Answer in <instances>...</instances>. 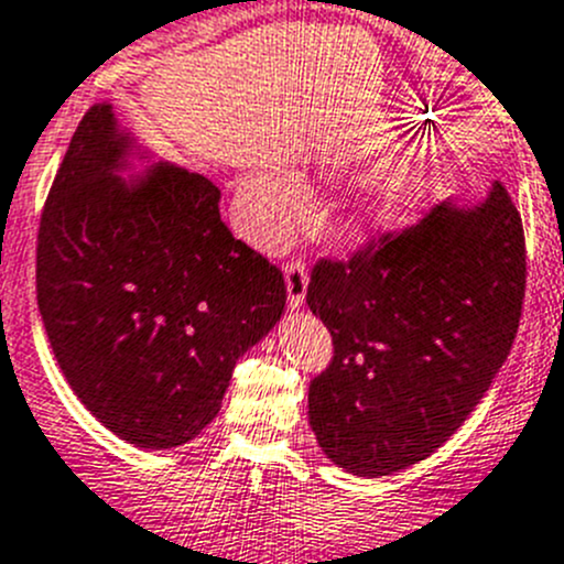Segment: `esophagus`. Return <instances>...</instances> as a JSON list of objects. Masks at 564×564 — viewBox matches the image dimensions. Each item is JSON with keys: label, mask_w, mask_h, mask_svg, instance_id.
I'll return each mask as SVG.
<instances>
[{"label": "esophagus", "mask_w": 564, "mask_h": 564, "mask_svg": "<svg viewBox=\"0 0 564 564\" xmlns=\"http://www.w3.org/2000/svg\"><path fill=\"white\" fill-rule=\"evenodd\" d=\"M283 275H286L289 305L300 308L305 300V289H308V267H305L303 259H289L286 267H283Z\"/></svg>", "instance_id": "1"}]
</instances>
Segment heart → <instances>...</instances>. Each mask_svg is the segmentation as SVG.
Returning <instances> with one entry per match:
<instances>
[{
    "mask_svg": "<svg viewBox=\"0 0 564 564\" xmlns=\"http://www.w3.org/2000/svg\"><path fill=\"white\" fill-rule=\"evenodd\" d=\"M253 204L261 237L278 242L308 212L311 195L305 184L297 176H292V173H267V176L256 178ZM404 209H408L404 193L402 189H391V193H386L377 200L375 217L386 223V226H391V223L402 220Z\"/></svg>",
    "mask_w": 564,
    "mask_h": 564,
    "instance_id": "1",
    "label": "heart"
}]
</instances>
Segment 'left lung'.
Wrapping results in <instances>:
<instances>
[{
  "label": "left lung",
  "instance_id": "obj_1",
  "mask_svg": "<svg viewBox=\"0 0 564 564\" xmlns=\"http://www.w3.org/2000/svg\"><path fill=\"white\" fill-rule=\"evenodd\" d=\"M523 292L527 242L501 182L474 209L433 206L349 259L316 261L305 300L333 336L308 386L322 452L360 477L433 455L510 355Z\"/></svg>",
  "mask_w": 564,
  "mask_h": 564
}]
</instances>
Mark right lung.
Masks as SVG:
<instances>
[{
	"label": "right lung",
	"mask_w": 564,
	"mask_h": 564,
	"mask_svg": "<svg viewBox=\"0 0 564 564\" xmlns=\"http://www.w3.org/2000/svg\"><path fill=\"white\" fill-rule=\"evenodd\" d=\"M123 151L112 107L87 109L37 228V308L82 404L118 438L171 449L215 419L286 283L234 239L209 178L160 165L129 187L112 173Z\"/></svg>",
	"instance_id": "obj_1"
}]
</instances>
